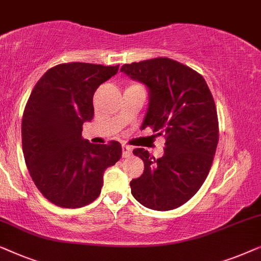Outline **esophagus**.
I'll return each instance as SVG.
<instances>
[{"label": "esophagus", "mask_w": 261, "mask_h": 261, "mask_svg": "<svg viewBox=\"0 0 261 261\" xmlns=\"http://www.w3.org/2000/svg\"><path fill=\"white\" fill-rule=\"evenodd\" d=\"M122 153H123V157H130L132 155V148L130 145L124 144L122 146Z\"/></svg>", "instance_id": "obj_1"}]
</instances>
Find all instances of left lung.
I'll return each mask as SVG.
<instances>
[{"label":"left lung","instance_id":"left-lung-1","mask_svg":"<svg viewBox=\"0 0 261 261\" xmlns=\"http://www.w3.org/2000/svg\"><path fill=\"white\" fill-rule=\"evenodd\" d=\"M120 72L149 90L142 129L166 138L157 160L143 148L132 151L144 171L130 182L131 194L146 208L171 211L195 195L211 170L219 142L214 99L202 75L172 59L125 64Z\"/></svg>","mask_w":261,"mask_h":261}]
</instances>
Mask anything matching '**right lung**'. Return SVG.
<instances>
[{"instance_id":"1","label":"right lung","mask_w":261,"mask_h":261,"mask_svg":"<svg viewBox=\"0 0 261 261\" xmlns=\"http://www.w3.org/2000/svg\"><path fill=\"white\" fill-rule=\"evenodd\" d=\"M119 66L86 62L49 68L33 89L22 117V150L36 188L50 202L80 208L97 199L102 175L122 157L118 142L93 144L82 137L94 115L95 90Z\"/></svg>"}]
</instances>
